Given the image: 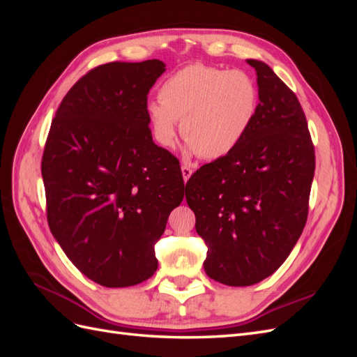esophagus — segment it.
<instances>
[{"mask_svg":"<svg viewBox=\"0 0 357 357\" xmlns=\"http://www.w3.org/2000/svg\"><path fill=\"white\" fill-rule=\"evenodd\" d=\"M192 172H193V169H192V167L190 165H181V174H183V180L185 181H188L189 178H190V176H192Z\"/></svg>","mask_w":357,"mask_h":357,"instance_id":"obj_1","label":"esophagus"}]
</instances>
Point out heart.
I'll return each mask as SVG.
<instances>
[{"label":"heart","instance_id":"obj_1","mask_svg":"<svg viewBox=\"0 0 357 357\" xmlns=\"http://www.w3.org/2000/svg\"><path fill=\"white\" fill-rule=\"evenodd\" d=\"M159 104L147 107L156 142L176 144L177 121L190 152L204 159L229 155L252 126L259 104L255 80L241 70L188 66L159 86Z\"/></svg>","mask_w":357,"mask_h":357}]
</instances>
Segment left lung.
Returning a JSON list of instances; mask_svg holds the SVG:
<instances>
[{"label": "left lung", "instance_id": "1", "mask_svg": "<svg viewBox=\"0 0 357 357\" xmlns=\"http://www.w3.org/2000/svg\"><path fill=\"white\" fill-rule=\"evenodd\" d=\"M256 70L259 104L243 142L186 183L195 228L207 245L205 274L252 286L280 268L307 223L316 156L304 110L265 62Z\"/></svg>", "mask_w": 357, "mask_h": 357}]
</instances>
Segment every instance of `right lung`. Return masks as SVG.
<instances>
[{
    "mask_svg": "<svg viewBox=\"0 0 357 357\" xmlns=\"http://www.w3.org/2000/svg\"><path fill=\"white\" fill-rule=\"evenodd\" d=\"M159 59L86 73L58 107L41 159L49 228L74 266L105 287L144 282L185 197L178 159L153 143L147 95Z\"/></svg>",
    "mask_w": 357,
    "mask_h": 357,
    "instance_id": "1",
    "label": "right lung"
}]
</instances>
